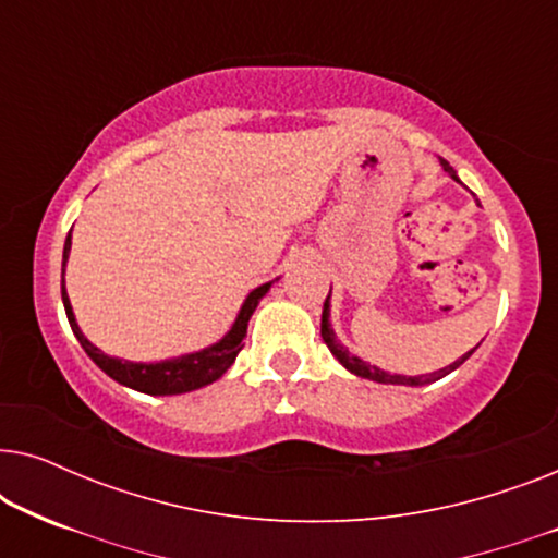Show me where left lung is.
<instances>
[{
  "mask_svg": "<svg viewBox=\"0 0 558 558\" xmlns=\"http://www.w3.org/2000/svg\"><path fill=\"white\" fill-rule=\"evenodd\" d=\"M439 162H441V167H445V172L449 174V178H452L454 182H460V178H457V172H454V167H449L447 159H439ZM330 294H332V287H330ZM330 294H327V300H325L323 323H319V332H323V340H325V345L330 348V353H332L335 357H338V363L342 365V368H348L350 373H353V376L376 380V384H391V386H426V384H434V380L445 378L447 373H452V371L460 368V365H462L464 361H468V357L477 350V348H472L470 353H464L462 357H457V361L449 363L447 368L429 373V376H399V373L380 371L378 365L365 363L363 357H357V355L350 353V350L338 340V335H335L332 325H330Z\"/></svg>",
  "mask_w": 558,
  "mask_h": 558,
  "instance_id": "8db88e82",
  "label": "left lung"
}]
</instances>
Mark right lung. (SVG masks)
<instances>
[{"mask_svg": "<svg viewBox=\"0 0 558 558\" xmlns=\"http://www.w3.org/2000/svg\"><path fill=\"white\" fill-rule=\"evenodd\" d=\"M68 256H71V233H68L65 246H63V284H60V294H63V307L68 315V323H71V330L75 338H78L81 348L86 350V355L94 361L98 368H101L106 376H111L117 384L134 388V391L149 393V396H178L195 391V388H203L218 380L223 373L231 368L235 355L241 353L243 338H246L248 319L254 315V310L262 302V296L269 292L274 281H266V284L256 287L254 292H248L246 300H243L239 315H235L231 330H228L223 338L213 345L195 350V353H185L178 357H167V361H155V363H134L124 361V357L106 355L101 348H96L83 330L75 323L71 300H68L65 292V264Z\"/></svg>", "mask_w": 558, "mask_h": 558, "instance_id": "1", "label": "right lung"}]
</instances>
